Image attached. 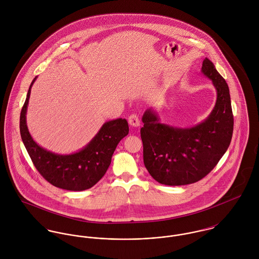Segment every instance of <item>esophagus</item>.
<instances>
[{
	"instance_id": "obj_1",
	"label": "esophagus",
	"mask_w": 259,
	"mask_h": 259,
	"mask_svg": "<svg viewBox=\"0 0 259 259\" xmlns=\"http://www.w3.org/2000/svg\"><path fill=\"white\" fill-rule=\"evenodd\" d=\"M128 123L132 125V126H135V127H138L141 125V120H140V117L139 115L137 114H131L128 116Z\"/></svg>"
}]
</instances>
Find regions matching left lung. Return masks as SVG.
<instances>
[{"label":"left lung","mask_w":259,"mask_h":259,"mask_svg":"<svg viewBox=\"0 0 259 259\" xmlns=\"http://www.w3.org/2000/svg\"><path fill=\"white\" fill-rule=\"evenodd\" d=\"M201 73L212 80L218 95L213 110L203 121L192 127H176L160 123L152 109L143 115L144 163L161 185H190L200 181L214 168L230 145L233 114L228 85L207 58Z\"/></svg>","instance_id":"obj_1"}]
</instances>
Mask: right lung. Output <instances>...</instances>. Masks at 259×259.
I'll use <instances>...</instances> for the list:
<instances>
[{"instance_id":"add662e5","label":"right lung","mask_w":259,"mask_h":259,"mask_svg":"<svg viewBox=\"0 0 259 259\" xmlns=\"http://www.w3.org/2000/svg\"><path fill=\"white\" fill-rule=\"evenodd\" d=\"M33 79L20 115V132L26 149L41 177L59 188L81 191L96 185L107 172L118 143L128 135L125 118L109 120L94 139L77 152L59 154L41 148L33 140L27 126V109Z\"/></svg>"}]
</instances>
